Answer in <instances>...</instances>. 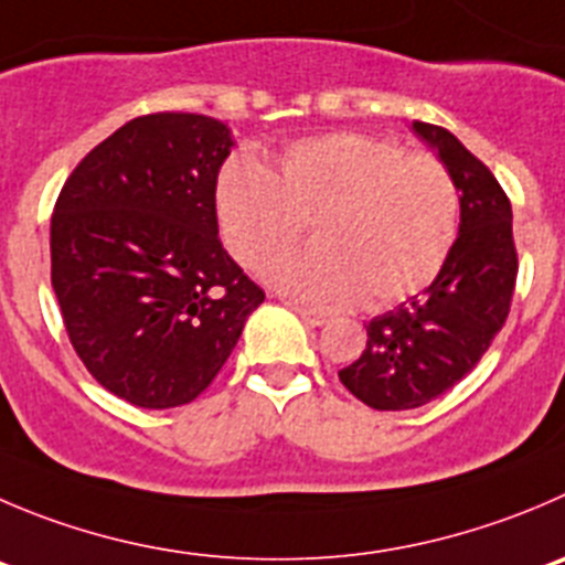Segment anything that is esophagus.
I'll return each mask as SVG.
<instances>
[{
  "instance_id": "1",
  "label": "esophagus",
  "mask_w": 565,
  "mask_h": 565,
  "mask_svg": "<svg viewBox=\"0 0 565 565\" xmlns=\"http://www.w3.org/2000/svg\"><path fill=\"white\" fill-rule=\"evenodd\" d=\"M288 308L294 310V313L299 316V319L305 321V324L308 327H321V324H327V319L321 313H313V310H308V308H299V305H294V302H286Z\"/></svg>"
}]
</instances>
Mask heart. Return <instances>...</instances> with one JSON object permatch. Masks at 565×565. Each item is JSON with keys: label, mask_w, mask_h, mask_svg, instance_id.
I'll list each match as a JSON object with an SVG mask.
<instances>
[{"label": "heart", "mask_w": 565, "mask_h": 565, "mask_svg": "<svg viewBox=\"0 0 565 565\" xmlns=\"http://www.w3.org/2000/svg\"><path fill=\"white\" fill-rule=\"evenodd\" d=\"M222 238L252 266L282 249L310 222L313 246L279 252L263 279L313 310L358 299L385 308L433 282L458 235L460 199L447 166L405 154L360 132L294 141L274 174L241 152L216 182Z\"/></svg>", "instance_id": "obj_1"}]
</instances>
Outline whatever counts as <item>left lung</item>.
<instances>
[{
    "label": "left lung",
    "mask_w": 565,
    "mask_h": 565,
    "mask_svg": "<svg viewBox=\"0 0 565 565\" xmlns=\"http://www.w3.org/2000/svg\"><path fill=\"white\" fill-rule=\"evenodd\" d=\"M413 132L452 174L460 224L438 277L424 294L374 316L363 354L338 372L374 411L422 407L460 383L502 330L519 271L513 213L488 166L444 127L413 121Z\"/></svg>",
    "instance_id": "left-lung-1"
}]
</instances>
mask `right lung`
<instances>
[{
    "label": "right lung",
    "mask_w": 565,
    "mask_h": 565,
    "mask_svg": "<svg viewBox=\"0 0 565 565\" xmlns=\"http://www.w3.org/2000/svg\"><path fill=\"white\" fill-rule=\"evenodd\" d=\"M224 121L152 113L127 121L72 171L52 216V288L96 383L149 411L213 383L266 294L224 252Z\"/></svg>",
    "instance_id": "right-lung-1"
}]
</instances>
